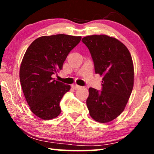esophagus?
Instances as JSON below:
<instances>
[{
	"instance_id": "1",
	"label": "esophagus",
	"mask_w": 154,
	"mask_h": 154,
	"mask_svg": "<svg viewBox=\"0 0 154 154\" xmlns=\"http://www.w3.org/2000/svg\"><path fill=\"white\" fill-rule=\"evenodd\" d=\"M71 87H72L73 89L74 90H77V89H79V88H81V86L78 85L77 84H73V85H71Z\"/></svg>"
}]
</instances>
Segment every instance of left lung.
<instances>
[{"instance_id": "left-lung-1", "label": "left lung", "mask_w": 154, "mask_h": 154, "mask_svg": "<svg viewBox=\"0 0 154 154\" xmlns=\"http://www.w3.org/2000/svg\"><path fill=\"white\" fill-rule=\"evenodd\" d=\"M93 60L94 71L102 75V90L89 88L86 103L90 116L104 123L113 121L123 112L134 83L132 57L125 45L106 35L84 37Z\"/></svg>"}]
</instances>
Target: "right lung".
Listing matches in <instances>:
<instances>
[{
  "instance_id": "obj_1",
  "label": "right lung",
  "mask_w": 154,
  "mask_h": 154,
  "mask_svg": "<svg viewBox=\"0 0 154 154\" xmlns=\"http://www.w3.org/2000/svg\"><path fill=\"white\" fill-rule=\"evenodd\" d=\"M81 39L65 34L42 36L27 48L20 66V83L31 111L40 119L50 120L61 113L60 102L71 87L52 75L62 69L67 55Z\"/></svg>"
}]
</instances>
